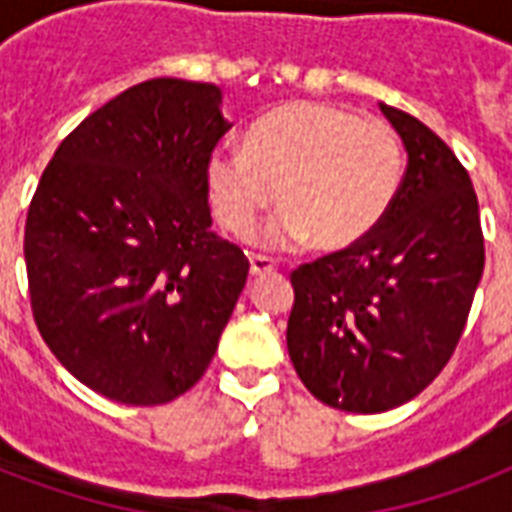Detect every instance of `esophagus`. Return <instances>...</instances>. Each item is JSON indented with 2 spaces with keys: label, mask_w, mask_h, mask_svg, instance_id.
Masks as SVG:
<instances>
[{
  "label": "esophagus",
  "mask_w": 512,
  "mask_h": 512,
  "mask_svg": "<svg viewBox=\"0 0 512 512\" xmlns=\"http://www.w3.org/2000/svg\"><path fill=\"white\" fill-rule=\"evenodd\" d=\"M276 260L268 255H249V271H252V276H265V273L276 271Z\"/></svg>",
  "instance_id": "1"
}]
</instances>
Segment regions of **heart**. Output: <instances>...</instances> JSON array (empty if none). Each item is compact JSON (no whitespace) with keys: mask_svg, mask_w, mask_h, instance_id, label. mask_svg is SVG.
Here are the masks:
<instances>
[{"mask_svg":"<svg viewBox=\"0 0 512 512\" xmlns=\"http://www.w3.org/2000/svg\"><path fill=\"white\" fill-rule=\"evenodd\" d=\"M404 180L396 130L335 103H289L249 130L247 148L220 146L207 162L212 212L247 236L279 199L268 228L276 244L311 239L340 252L364 241L393 207Z\"/></svg>","mask_w":512,"mask_h":512,"instance_id":"b5f03b06","label":"heart"}]
</instances>
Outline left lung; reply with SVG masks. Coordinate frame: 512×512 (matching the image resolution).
<instances>
[{
	"instance_id": "left-lung-1",
	"label": "left lung",
	"mask_w": 512,
	"mask_h": 512,
	"mask_svg": "<svg viewBox=\"0 0 512 512\" xmlns=\"http://www.w3.org/2000/svg\"><path fill=\"white\" fill-rule=\"evenodd\" d=\"M380 108L409 154L393 207L356 247L289 276V358L321 404L356 414L388 412L436 380L484 273L468 170L420 119Z\"/></svg>"
}]
</instances>
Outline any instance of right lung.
Here are the masks:
<instances>
[{
	"label": "right lung",
	"instance_id": "1",
	"mask_svg": "<svg viewBox=\"0 0 512 512\" xmlns=\"http://www.w3.org/2000/svg\"><path fill=\"white\" fill-rule=\"evenodd\" d=\"M217 84L148 79L44 167L23 255L39 335L100 396L167 404L207 372L249 260L209 231L207 162L231 122Z\"/></svg>",
	"mask_w": 512,
	"mask_h": 512
}]
</instances>
